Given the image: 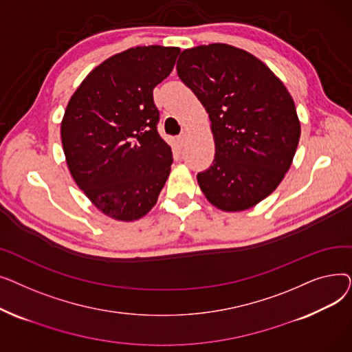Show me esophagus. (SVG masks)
I'll return each mask as SVG.
<instances>
[{"label": "esophagus", "instance_id": "obj_1", "mask_svg": "<svg viewBox=\"0 0 352 352\" xmlns=\"http://www.w3.org/2000/svg\"><path fill=\"white\" fill-rule=\"evenodd\" d=\"M187 140H188V134H187V131H182V133L178 135V142H179L181 145H186Z\"/></svg>", "mask_w": 352, "mask_h": 352}]
</instances>
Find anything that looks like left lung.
I'll return each instance as SVG.
<instances>
[{"instance_id":"obj_1","label":"left lung","mask_w":352,"mask_h":352,"mask_svg":"<svg viewBox=\"0 0 352 352\" xmlns=\"http://www.w3.org/2000/svg\"><path fill=\"white\" fill-rule=\"evenodd\" d=\"M179 80L206 107L215 141L210 168L197 179L224 211L267 198L289 170L301 126L285 85L252 54L227 44L184 50Z\"/></svg>"}]
</instances>
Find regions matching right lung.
<instances>
[{"mask_svg":"<svg viewBox=\"0 0 352 352\" xmlns=\"http://www.w3.org/2000/svg\"><path fill=\"white\" fill-rule=\"evenodd\" d=\"M177 47H135L92 69L61 122L68 168L100 211L120 221L144 217L170 175L171 146L158 134L153 91L170 76Z\"/></svg>","mask_w":352,"mask_h":352,"instance_id":"right-lung-1","label":"right lung"}]
</instances>
